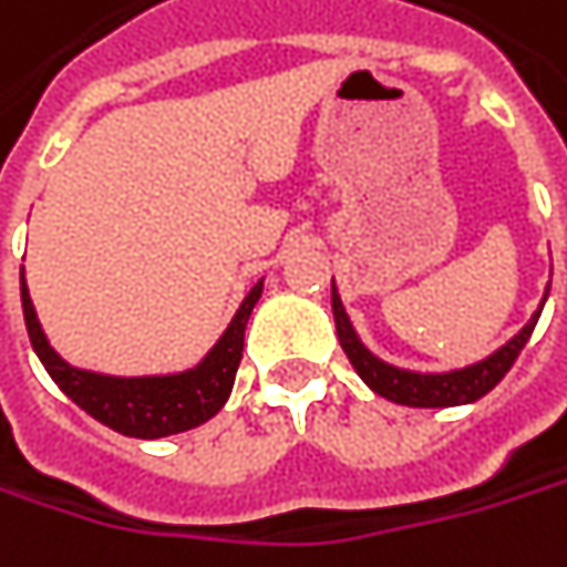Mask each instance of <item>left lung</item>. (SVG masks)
Here are the masks:
<instances>
[{
  "label": "left lung",
  "mask_w": 567,
  "mask_h": 567,
  "mask_svg": "<svg viewBox=\"0 0 567 567\" xmlns=\"http://www.w3.org/2000/svg\"><path fill=\"white\" fill-rule=\"evenodd\" d=\"M331 312H334L338 341H341L344 354L354 363L357 377L367 382L377 395L395 402V405H409V409H450V405H468V402L488 395L497 382L507 377V370L514 367V360L520 357L524 344L529 341V334H533L536 319H539L543 309L526 322L524 331L514 341H507L488 360L472 363L466 370H453V373H411V370L389 367V363H382L380 357L370 354L360 344L351 322H348V312H344L341 299L334 293V284H331Z\"/></svg>",
  "instance_id": "left-lung-1"
}]
</instances>
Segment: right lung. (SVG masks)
I'll use <instances>...</instances> for the list:
<instances>
[{
    "label": "right lung",
    "mask_w": 567,
    "mask_h": 567,
    "mask_svg": "<svg viewBox=\"0 0 567 567\" xmlns=\"http://www.w3.org/2000/svg\"><path fill=\"white\" fill-rule=\"evenodd\" d=\"M261 297V284L251 287V293L239 306L233 326L219 338L207 360L197 370H187L178 377H143V380H117V377H101L89 370H75L66 360H60L56 351L47 344L41 322L34 316V306L28 297L24 277H21V309H24V326L34 351L47 367L53 382L70 395L82 411H89L95 421L107 424L111 431L124 437L156 440L168 434L190 431L204 421H210L216 411L226 405L233 382L239 373L241 348H245V326Z\"/></svg>",
    "instance_id": "add662e5"
}]
</instances>
